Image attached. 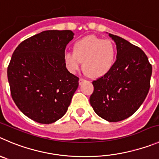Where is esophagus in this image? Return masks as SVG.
Instances as JSON below:
<instances>
[{
	"label": "esophagus",
	"mask_w": 159,
	"mask_h": 159,
	"mask_svg": "<svg viewBox=\"0 0 159 159\" xmlns=\"http://www.w3.org/2000/svg\"><path fill=\"white\" fill-rule=\"evenodd\" d=\"M84 81H85V80H84V78H80V79H79V84H82L83 82H84Z\"/></svg>",
	"instance_id": "1"
}]
</instances>
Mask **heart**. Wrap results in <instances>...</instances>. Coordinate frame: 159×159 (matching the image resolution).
<instances>
[{"label":"heart","instance_id":"1","mask_svg":"<svg viewBox=\"0 0 159 159\" xmlns=\"http://www.w3.org/2000/svg\"><path fill=\"white\" fill-rule=\"evenodd\" d=\"M63 57L70 72H78L83 61V67L89 75L99 78L106 75L113 66L116 48L110 40L88 36L77 41L74 51H66Z\"/></svg>","mask_w":159,"mask_h":159}]
</instances>
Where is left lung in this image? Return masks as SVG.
I'll use <instances>...</instances> for the list:
<instances>
[{
    "label": "left lung",
    "mask_w": 159,
    "mask_h": 159,
    "mask_svg": "<svg viewBox=\"0 0 159 159\" xmlns=\"http://www.w3.org/2000/svg\"><path fill=\"white\" fill-rule=\"evenodd\" d=\"M109 36L116 43L117 59L109 72L93 81L89 101L99 116L116 122L133 115L144 101L152 66L141 48L116 35Z\"/></svg>",
    "instance_id": "left-lung-1"
}]
</instances>
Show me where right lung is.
I'll return each mask as SVG.
<instances>
[{
  "label": "right lung",
  "mask_w": 159,
  "mask_h": 159,
  "mask_svg": "<svg viewBox=\"0 0 159 159\" xmlns=\"http://www.w3.org/2000/svg\"><path fill=\"white\" fill-rule=\"evenodd\" d=\"M71 30H46L22 41L8 66L11 97L26 116L51 124L66 114L79 78L64 61Z\"/></svg>",
  "instance_id": "add662e5"
}]
</instances>
